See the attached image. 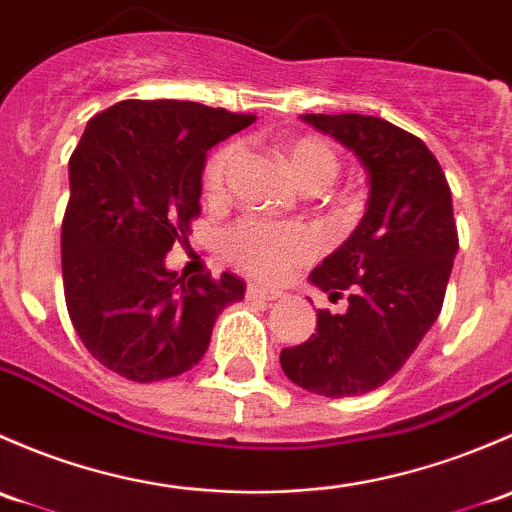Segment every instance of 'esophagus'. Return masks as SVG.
Returning <instances> with one entry per match:
<instances>
[{"instance_id": "obj_1", "label": "esophagus", "mask_w": 512, "mask_h": 512, "mask_svg": "<svg viewBox=\"0 0 512 512\" xmlns=\"http://www.w3.org/2000/svg\"><path fill=\"white\" fill-rule=\"evenodd\" d=\"M246 298H249V300H266V303H271V300L281 298V293L271 291V288L254 286V283H249V286H246Z\"/></svg>"}]
</instances>
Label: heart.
<instances>
[{"instance_id": "heart-1", "label": "heart", "mask_w": 512, "mask_h": 512, "mask_svg": "<svg viewBox=\"0 0 512 512\" xmlns=\"http://www.w3.org/2000/svg\"><path fill=\"white\" fill-rule=\"evenodd\" d=\"M241 155L239 142L219 147L204 167V187L212 197L224 192L226 179ZM288 170L295 182L330 184L337 175V155L333 147L320 138H298L283 147ZM318 236L303 224L291 221H268L261 217L241 219L226 234V254L239 268L263 281H283L295 268L318 254Z\"/></svg>"}]
</instances>
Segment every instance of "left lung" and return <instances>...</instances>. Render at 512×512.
I'll return each instance as SVG.
<instances>
[{
    "label": "left lung",
    "mask_w": 512,
    "mask_h": 512,
    "mask_svg": "<svg viewBox=\"0 0 512 512\" xmlns=\"http://www.w3.org/2000/svg\"><path fill=\"white\" fill-rule=\"evenodd\" d=\"M357 155L370 179L365 217L310 283L345 313L318 310V328L281 350L298 387L330 399L382 387L402 370L441 313L458 251L451 189L416 135L372 115H300Z\"/></svg>",
    "instance_id": "1"
}]
</instances>
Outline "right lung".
I'll return each mask as SVG.
<instances>
[{
    "instance_id": "right-lung-1",
    "label": "right lung",
    "mask_w": 512,
    "mask_h": 512,
    "mask_svg": "<svg viewBox=\"0 0 512 512\" xmlns=\"http://www.w3.org/2000/svg\"><path fill=\"white\" fill-rule=\"evenodd\" d=\"M254 115L192 100H123L88 120L68 160L66 308L86 350L133 382L192 370L244 281L184 278L165 256L199 217L207 152Z\"/></svg>"
}]
</instances>
